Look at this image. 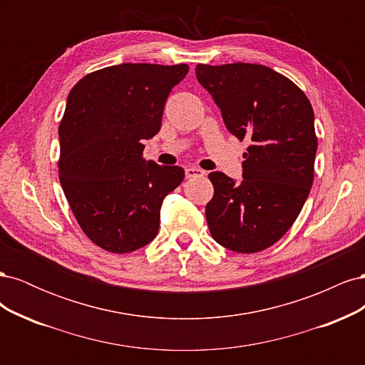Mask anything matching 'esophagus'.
Returning <instances> with one entry per match:
<instances>
[{
  "instance_id": "1",
  "label": "esophagus",
  "mask_w": 365,
  "mask_h": 365,
  "mask_svg": "<svg viewBox=\"0 0 365 365\" xmlns=\"http://www.w3.org/2000/svg\"><path fill=\"white\" fill-rule=\"evenodd\" d=\"M204 170L200 168H187L185 169V176L187 178H200V176H204Z\"/></svg>"
}]
</instances>
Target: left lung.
Instances as JSON below:
<instances>
[{"instance_id": "obj_1", "label": "left lung", "mask_w": 365, "mask_h": 365, "mask_svg": "<svg viewBox=\"0 0 365 365\" xmlns=\"http://www.w3.org/2000/svg\"><path fill=\"white\" fill-rule=\"evenodd\" d=\"M196 77L227 129L251 141L240 184L222 172L208 175L210 233L231 251H263L292 227L311 192L318 146L312 105L288 77L259 63H197Z\"/></svg>"}]
</instances>
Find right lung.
Segmentation results:
<instances>
[{"label": "right lung", "mask_w": 365, "mask_h": 365, "mask_svg": "<svg viewBox=\"0 0 365 365\" xmlns=\"http://www.w3.org/2000/svg\"><path fill=\"white\" fill-rule=\"evenodd\" d=\"M189 65L121 63L93 71L68 94L59 125V180L93 244L114 254L155 239L164 196L184 180L178 165L143 160L161 129L164 103Z\"/></svg>", "instance_id": "right-lung-1"}]
</instances>
